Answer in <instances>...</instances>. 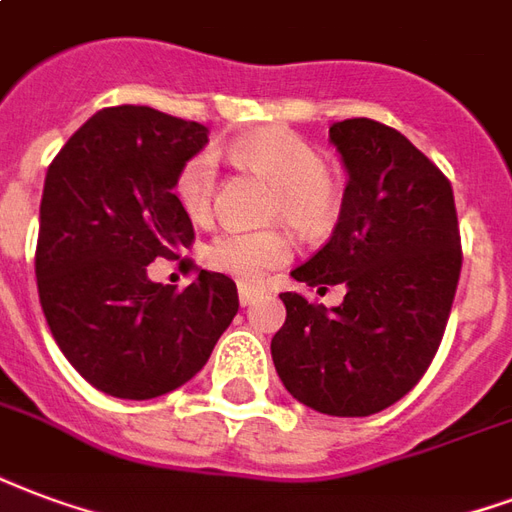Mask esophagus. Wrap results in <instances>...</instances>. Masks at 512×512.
I'll return each mask as SVG.
<instances>
[{"label":"esophagus","mask_w":512,"mask_h":512,"mask_svg":"<svg viewBox=\"0 0 512 512\" xmlns=\"http://www.w3.org/2000/svg\"><path fill=\"white\" fill-rule=\"evenodd\" d=\"M260 295H263V290H260V287L238 285V301H241V306H249L252 301H257Z\"/></svg>","instance_id":"esophagus-1"}]
</instances>
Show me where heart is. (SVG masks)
<instances>
[{
    "mask_svg": "<svg viewBox=\"0 0 512 512\" xmlns=\"http://www.w3.org/2000/svg\"><path fill=\"white\" fill-rule=\"evenodd\" d=\"M236 165L252 170L274 184L271 217H285L306 236H320L339 217L342 195L325 170L323 154L309 140L282 127L249 132L230 143ZM217 189V160L200 151L184 162L176 179V198L192 219H206ZM293 255V241L285 227L266 230H225L206 246V266L238 279L260 282L268 271L285 266Z\"/></svg>",
    "mask_w": 512,
    "mask_h": 512,
    "instance_id": "heart-1",
    "label": "heart"
}]
</instances>
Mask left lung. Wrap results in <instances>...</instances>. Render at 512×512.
I'll return each mask as SVG.
<instances>
[{
    "instance_id": "left-lung-1",
    "label": "left lung",
    "mask_w": 512,
    "mask_h": 512,
    "mask_svg": "<svg viewBox=\"0 0 512 512\" xmlns=\"http://www.w3.org/2000/svg\"><path fill=\"white\" fill-rule=\"evenodd\" d=\"M331 143L350 176L342 214L293 279L347 293L333 309L279 295L287 317L271 358L301 404L366 418L407 396L434 361L461 274V236L450 181L399 130L344 119Z\"/></svg>"
}]
</instances>
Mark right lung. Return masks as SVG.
<instances>
[{
    "label": "right lung",
    "mask_w": 512,
    "mask_h": 512,
    "mask_svg": "<svg viewBox=\"0 0 512 512\" xmlns=\"http://www.w3.org/2000/svg\"><path fill=\"white\" fill-rule=\"evenodd\" d=\"M206 143L198 121L146 105L102 108L45 173L34 252L40 306L75 372L116 399L181 388L238 312L230 276L198 271L179 293L146 274L195 241L173 187Z\"/></svg>",
    "instance_id": "add662e5"
}]
</instances>
